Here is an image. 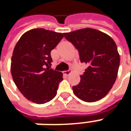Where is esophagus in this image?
Wrapping results in <instances>:
<instances>
[{
  "mask_svg": "<svg viewBox=\"0 0 131 131\" xmlns=\"http://www.w3.org/2000/svg\"><path fill=\"white\" fill-rule=\"evenodd\" d=\"M63 74H64V75H66V76H69V74H71V70H69V71H63Z\"/></svg>",
  "mask_w": 131,
  "mask_h": 131,
  "instance_id": "34e87169",
  "label": "esophagus"
}]
</instances>
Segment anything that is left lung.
I'll list each match as a JSON object with an SVG mask.
<instances>
[{
  "label": "left lung",
  "instance_id": "8db88e82",
  "mask_svg": "<svg viewBox=\"0 0 131 131\" xmlns=\"http://www.w3.org/2000/svg\"><path fill=\"white\" fill-rule=\"evenodd\" d=\"M64 37L79 50L80 60L88 64L81 81L72 89L75 95L88 102L106 96L118 74L120 56L115 42L99 30L85 28L64 33Z\"/></svg>",
  "mask_w": 131,
  "mask_h": 131
}]
</instances>
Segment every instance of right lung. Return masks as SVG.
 <instances>
[{"label":"right lung","mask_w":131,"mask_h":131,"mask_svg":"<svg viewBox=\"0 0 131 131\" xmlns=\"http://www.w3.org/2000/svg\"><path fill=\"white\" fill-rule=\"evenodd\" d=\"M63 37L64 33L33 29L24 33L15 46L11 74L19 91L28 100L44 104L56 95L63 74L50 69V52Z\"/></svg>","instance_id":"right-lung-1"}]
</instances>
